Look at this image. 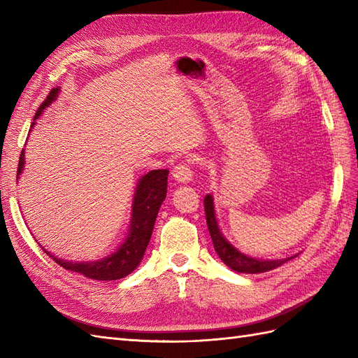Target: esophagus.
Wrapping results in <instances>:
<instances>
[{
    "label": "esophagus",
    "instance_id": "1",
    "mask_svg": "<svg viewBox=\"0 0 358 358\" xmlns=\"http://www.w3.org/2000/svg\"><path fill=\"white\" fill-rule=\"evenodd\" d=\"M171 178L178 183H189L192 180V170L185 162H182L171 170Z\"/></svg>",
    "mask_w": 358,
    "mask_h": 358
}]
</instances>
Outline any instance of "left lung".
<instances>
[{"label":"left lung","instance_id":"left-lung-1","mask_svg":"<svg viewBox=\"0 0 358 358\" xmlns=\"http://www.w3.org/2000/svg\"><path fill=\"white\" fill-rule=\"evenodd\" d=\"M203 203H204V212H206V222H208V229L212 237L215 251L222 259V263L225 266H229L231 270H234V272L252 273V275L264 273V272H268V270H273L279 266H282L284 263L288 262V259L297 257L296 254V255L280 258V259H263V258L251 257L239 251V249H237L231 242L225 239V236L220 229L212 194H206Z\"/></svg>","mask_w":358,"mask_h":358}]
</instances>
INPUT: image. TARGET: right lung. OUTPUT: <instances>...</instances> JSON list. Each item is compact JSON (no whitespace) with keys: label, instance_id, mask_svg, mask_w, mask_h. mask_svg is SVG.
I'll list each match as a JSON object with an SVG mask.
<instances>
[{"label":"right lung","instance_id":"right-lung-1","mask_svg":"<svg viewBox=\"0 0 358 358\" xmlns=\"http://www.w3.org/2000/svg\"><path fill=\"white\" fill-rule=\"evenodd\" d=\"M59 88L52 90L48 99L40 106L34 121L31 124L29 133L36 125L37 119L43 115L48 107L58 99ZM25 170V149L20 152L19 167H17V179ZM167 176L169 170H150L146 175L138 179L134 197L131 201V213H129V225L125 233L122 242L119 243L110 254L101 258L92 259V262H71V259H62L57 255L50 254L48 249L43 248L53 262L58 263L61 267L71 270L79 275H83L95 280H116L128 276L138 267L140 262L145 255L146 248L149 245L150 236L154 231V225L157 221V215L161 208L162 201L167 196Z\"/></svg>","mask_w":358,"mask_h":358}]
</instances>
